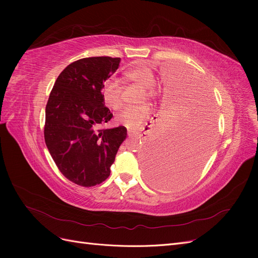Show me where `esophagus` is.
Wrapping results in <instances>:
<instances>
[{
	"mask_svg": "<svg viewBox=\"0 0 258 258\" xmlns=\"http://www.w3.org/2000/svg\"><path fill=\"white\" fill-rule=\"evenodd\" d=\"M128 135L129 136H135V137H140V138H146V132L145 131H142V132H137V131H134V130H128Z\"/></svg>",
	"mask_w": 258,
	"mask_h": 258,
	"instance_id": "34e87169",
	"label": "esophagus"
}]
</instances>
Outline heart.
Segmentation results:
<instances>
[{
	"label": "heart",
	"mask_w": 258,
	"mask_h": 258,
	"mask_svg": "<svg viewBox=\"0 0 258 258\" xmlns=\"http://www.w3.org/2000/svg\"><path fill=\"white\" fill-rule=\"evenodd\" d=\"M127 81L134 82L145 87V97L154 100L157 97V87H156L155 74L150 68L145 66H136L124 74ZM122 90L123 87L119 81L110 80L104 83L101 89V95L104 103L113 108L118 110L121 107L122 100ZM152 110L148 104H142L138 106H128L117 115V120L131 129H136L142 124V122L150 116Z\"/></svg>",
	"instance_id": "obj_1"
}]
</instances>
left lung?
I'll return each instance as SVG.
<instances>
[{
    "label": "left lung",
    "instance_id": "8db88e82",
    "mask_svg": "<svg viewBox=\"0 0 258 258\" xmlns=\"http://www.w3.org/2000/svg\"><path fill=\"white\" fill-rule=\"evenodd\" d=\"M179 103L144 153L148 181L160 188L175 189L197 175L215 141L216 113L207 81L184 73Z\"/></svg>",
    "mask_w": 258,
    "mask_h": 258
}]
</instances>
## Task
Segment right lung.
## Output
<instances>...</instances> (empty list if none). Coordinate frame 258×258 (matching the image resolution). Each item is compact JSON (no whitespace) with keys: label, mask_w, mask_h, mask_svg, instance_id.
<instances>
[{"label":"right lung","mask_w":258,"mask_h":258,"mask_svg":"<svg viewBox=\"0 0 258 258\" xmlns=\"http://www.w3.org/2000/svg\"><path fill=\"white\" fill-rule=\"evenodd\" d=\"M120 58L89 57L70 63L60 73L46 104L44 138L60 172L84 187L110 176L127 129L100 128L113 114L101 95L104 82Z\"/></svg>","instance_id":"right-lung-1"}]
</instances>
